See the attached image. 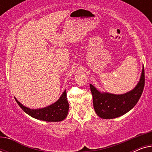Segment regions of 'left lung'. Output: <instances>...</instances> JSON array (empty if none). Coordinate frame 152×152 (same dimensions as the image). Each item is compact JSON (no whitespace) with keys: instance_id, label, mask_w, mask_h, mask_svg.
I'll list each match as a JSON object with an SVG mask.
<instances>
[{"instance_id":"left-lung-1","label":"left lung","mask_w":152,"mask_h":152,"mask_svg":"<svg viewBox=\"0 0 152 152\" xmlns=\"http://www.w3.org/2000/svg\"><path fill=\"white\" fill-rule=\"evenodd\" d=\"M144 86V68L137 86L125 94L114 95L108 93H100L92 84H90L93 107L97 115L103 119H113L127 113L140 98Z\"/></svg>"}]
</instances>
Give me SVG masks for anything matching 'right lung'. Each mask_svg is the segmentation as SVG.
Masks as SVG:
<instances>
[{"mask_svg":"<svg viewBox=\"0 0 152 152\" xmlns=\"http://www.w3.org/2000/svg\"><path fill=\"white\" fill-rule=\"evenodd\" d=\"M16 102L19 107L29 115L36 119L46 122H59L65 119L68 115L69 104L66 97V91H64L60 98L48 107L39 109H30L24 107L17 99Z\"/></svg>","mask_w":152,"mask_h":152,"instance_id":"obj_1","label":"right lung"}]
</instances>
